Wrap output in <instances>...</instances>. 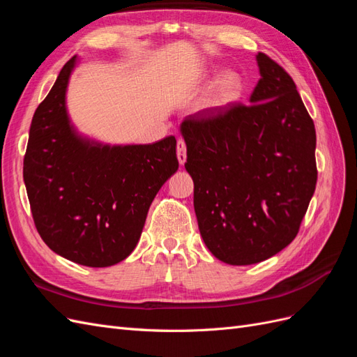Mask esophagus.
Here are the masks:
<instances>
[{"mask_svg": "<svg viewBox=\"0 0 357 357\" xmlns=\"http://www.w3.org/2000/svg\"><path fill=\"white\" fill-rule=\"evenodd\" d=\"M177 158H178V162H180V165H183L186 162V143H185V139H181V138H178V142H177Z\"/></svg>", "mask_w": 357, "mask_h": 357, "instance_id": "34e87169", "label": "esophagus"}]
</instances>
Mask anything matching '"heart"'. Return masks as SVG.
I'll return each mask as SVG.
<instances>
[{"label": "heart", "instance_id": "b5f03b06", "mask_svg": "<svg viewBox=\"0 0 357 357\" xmlns=\"http://www.w3.org/2000/svg\"><path fill=\"white\" fill-rule=\"evenodd\" d=\"M243 92V80L236 73H223L215 80L208 96L210 107H225L240 98Z\"/></svg>", "mask_w": 357, "mask_h": 357}]
</instances>
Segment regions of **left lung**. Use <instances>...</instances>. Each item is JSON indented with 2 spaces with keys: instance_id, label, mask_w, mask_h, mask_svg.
<instances>
[{
  "instance_id": "obj_1",
  "label": "left lung",
  "mask_w": 357,
  "mask_h": 357,
  "mask_svg": "<svg viewBox=\"0 0 357 357\" xmlns=\"http://www.w3.org/2000/svg\"><path fill=\"white\" fill-rule=\"evenodd\" d=\"M256 59L250 104L205 109L180 126L201 236L229 265L262 262L294 241L317 183L314 122L296 84L265 53Z\"/></svg>"
}]
</instances>
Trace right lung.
I'll list each match as a JSON object with an SVG mask.
<instances>
[{"mask_svg":"<svg viewBox=\"0 0 357 357\" xmlns=\"http://www.w3.org/2000/svg\"><path fill=\"white\" fill-rule=\"evenodd\" d=\"M73 56L32 117L24 181L32 219L50 250L104 268L132 253L150 204L178 169L176 137L109 146L80 137L66 107Z\"/></svg>","mask_w":357,"mask_h":357,"instance_id":"obj_1","label":"right lung"}]
</instances>
